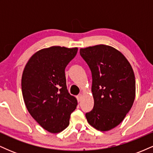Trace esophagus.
<instances>
[{"instance_id":"34e87169","label":"esophagus","mask_w":153,"mask_h":153,"mask_svg":"<svg viewBox=\"0 0 153 153\" xmlns=\"http://www.w3.org/2000/svg\"><path fill=\"white\" fill-rule=\"evenodd\" d=\"M82 94H79L77 96V99H78V101H80L82 100Z\"/></svg>"}]
</instances>
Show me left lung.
Wrapping results in <instances>:
<instances>
[{"label":"left lung","mask_w":153,"mask_h":153,"mask_svg":"<svg viewBox=\"0 0 153 153\" xmlns=\"http://www.w3.org/2000/svg\"><path fill=\"white\" fill-rule=\"evenodd\" d=\"M92 74L94 106L85 114L88 122L99 131L118 126L135 98V77L131 65L114 47L104 45L80 49Z\"/></svg>","instance_id":"1"}]
</instances>
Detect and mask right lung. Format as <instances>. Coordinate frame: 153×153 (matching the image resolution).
<instances>
[{
  "label": "right lung",
  "instance_id": "1",
  "mask_svg": "<svg viewBox=\"0 0 153 153\" xmlns=\"http://www.w3.org/2000/svg\"><path fill=\"white\" fill-rule=\"evenodd\" d=\"M78 48L54 46L38 51L26 63L22 78L23 98L28 111L51 133L64 130L78 102L68 93L65 69Z\"/></svg>",
  "mask_w": 153,
  "mask_h": 153
}]
</instances>
